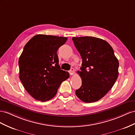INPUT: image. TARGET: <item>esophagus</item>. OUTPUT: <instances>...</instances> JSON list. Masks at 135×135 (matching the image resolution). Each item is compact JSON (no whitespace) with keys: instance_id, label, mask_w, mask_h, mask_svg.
<instances>
[{"instance_id":"1","label":"esophagus","mask_w":135,"mask_h":135,"mask_svg":"<svg viewBox=\"0 0 135 135\" xmlns=\"http://www.w3.org/2000/svg\"><path fill=\"white\" fill-rule=\"evenodd\" d=\"M75 69L74 68H72L71 69V70L69 71V73H70V74L71 75H74V74H75Z\"/></svg>"}]
</instances>
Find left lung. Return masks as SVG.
<instances>
[{"label":"left lung","instance_id":"1","mask_svg":"<svg viewBox=\"0 0 135 135\" xmlns=\"http://www.w3.org/2000/svg\"><path fill=\"white\" fill-rule=\"evenodd\" d=\"M75 46L83 60L82 85L76 95L82 101L91 103L103 97L118 77L119 61L113 49L106 41L94 37H73Z\"/></svg>","mask_w":135,"mask_h":135}]
</instances>
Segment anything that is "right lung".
I'll return each mask as SVG.
<instances>
[{
	"label": "right lung",
	"mask_w": 135,
	"mask_h": 135,
	"mask_svg": "<svg viewBox=\"0 0 135 135\" xmlns=\"http://www.w3.org/2000/svg\"><path fill=\"white\" fill-rule=\"evenodd\" d=\"M67 37L38 34L24 46L19 57V78L34 99L45 102L52 98L63 81L70 77L61 70L57 51Z\"/></svg>",
	"instance_id": "right-lung-1"
}]
</instances>
